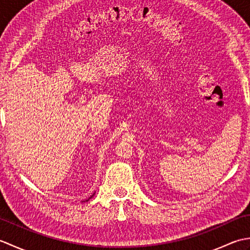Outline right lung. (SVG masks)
Returning a JSON list of instances; mask_svg holds the SVG:
<instances>
[{"instance_id": "obj_1", "label": "right lung", "mask_w": 250, "mask_h": 250, "mask_svg": "<svg viewBox=\"0 0 250 250\" xmlns=\"http://www.w3.org/2000/svg\"><path fill=\"white\" fill-rule=\"evenodd\" d=\"M93 194H94V193H93ZM93 194H92V195H91V196H90V198H88V199H87V200H84V201H83V202H87V201H89V200H90V199H91V198H92V196H93Z\"/></svg>"}]
</instances>
